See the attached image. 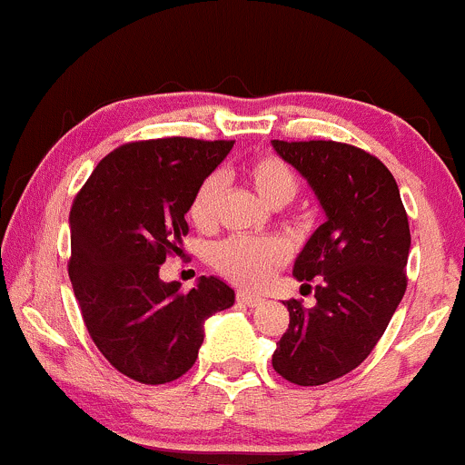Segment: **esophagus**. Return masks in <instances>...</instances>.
Masks as SVG:
<instances>
[{
    "instance_id": "1",
    "label": "esophagus",
    "mask_w": 465,
    "mask_h": 465,
    "mask_svg": "<svg viewBox=\"0 0 465 465\" xmlns=\"http://www.w3.org/2000/svg\"><path fill=\"white\" fill-rule=\"evenodd\" d=\"M236 301H238V305L256 307V305H261L262 298H261V296H253V294H245V292H238V294H236Z\"/></svg>"
}]
</instances>
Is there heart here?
Instances as JSON below:
<instances>
[{
  "mask_svg": "<svg viewBox=\"0 0 465 465\" xmlns=\"http://www.w3.org/2000/svg\"><path fill=\"white\" fill-rule=\"evenodd\" d=\"M245 175L256 193L273 207H282L294 200L301 187L296 171L272 153L253 158L247 164ZM223 189L220 173L207 175L198 184L189 204V218L198 229H212L216 224ZM212 261L213 267L233 285L258 290L267 285L278 267L285 265L287 249L273 238H229L213 247Z\"/></svg>",
  "mask_w": 465,
  "mask_h": 465,
  "instance_id": "obj_1",
  "label": "heart"
}]
</instances>
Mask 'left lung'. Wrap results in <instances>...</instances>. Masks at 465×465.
Listing matches in <instances>:
<instances>
[{"label": "left lung", "mask_w": 465, "mask_h": 465, "mask_svg": "<svg viewBox=\"0 0 465 465\" xmlns=\"http://www.w3.org/2000/svg\"><path fill=\"white\" fill-rule=\"evenodd\" d=\"M272 146L310 183L325 223L298 253L294 276L319 278L312 310L285 301L290 327L272 365L296 385H322L359 368L408 287L410 224L397 180L379 158L334 140Z\"/></svg>", "instance_id": "obj_1"}]
</instances>
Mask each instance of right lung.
Masks as SVG:
<instances>
[{"mask_svg":"<svg viewBox=\"0 0 465 465\" xmlns=\"http://www.w3.org/2000/svg\"><path fill=\"white\" fill-rule=\"evenodd\" d=\"M232 146L193 138L122 144L73 200L68 276L82 319L104 359L140 383H169L192 370L204 321L233 305L220 278L200 276L189 292L160 281V265L183 252L195 189Z\"/></svg>","mask_w":465,"mask_h":465,"instance_id":"add662e5","label":"right lung"}]
</instances>
